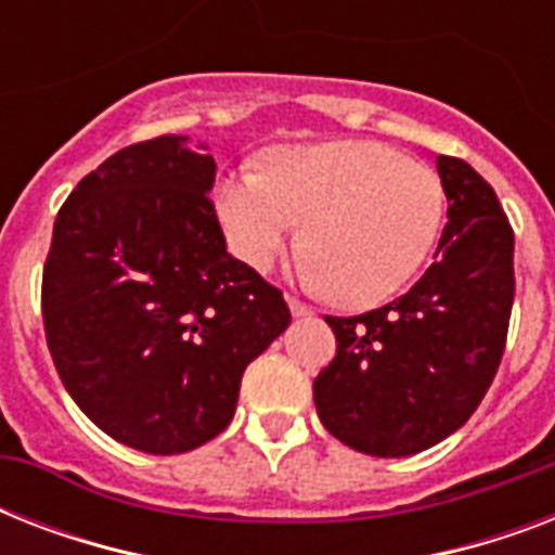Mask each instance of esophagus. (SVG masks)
I'll list each match as a JSON object with an SVG mask.
<instances>
[{
    "label": "esophagus",
    "instance_id": "obj_1",
    "mask_svg": "<svg viewBox=\"0 0 555 555\" xmlns=\"http://www.w3.org/2000/svg\"><path fill=\"white\" fill-rule=\"evenodd\" d=\"M287 305H291V313H294V317H311L313 313L311 305L302 302L299 296H287Z\"/></svg>",
    "mask_w": 555,
    "mask_h": 555
}]
</instances>
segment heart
<instances>
[{"mask_svg":"<svg viewBox=\"0 0 555 555\" xmlns=\"http://www.w3.org/2000/svg\"><path fill=\"white\" fill-rule=\"evenodd\" d=\"M447 192L429 167L386 143L334 141L273 152L259 172L216 190L233 253L268 273L305 224V276L337 305L386 302L429 259Z\"/></svg>","mask_w":555,"mask_h":555,"instance_id":"b5f03b06","label":"heart"}]
</instances>
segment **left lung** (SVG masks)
<instances>
[{
    "instance_id": "left-lung-1",
    "label": "left lung",
    "mask_w": 555,
    "mask_h": 555,
    "mask_svg": "<svg viewBox=\"0 0 555 555\" xmlns=\"http://www.w3.org/2000/svg\"><path fill=\"white\" fill-rule=\"evenodd\" d=\"M449 221L409 294L325 317L337 357L313 379L322 426L346 447L405 457L461 429L492 386L516 296L513 227L466 160L438 155Z\"/></svg>"
}]
</instances>
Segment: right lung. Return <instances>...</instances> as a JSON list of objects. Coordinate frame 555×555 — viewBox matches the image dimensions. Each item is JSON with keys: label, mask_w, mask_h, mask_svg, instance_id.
Wrapping results in <instances>:
<instances>
[{"label": "right lung", "mask_w": 555, "mask_h": 555, "mask_svg": "<svg viewBox=\"0 0 555 555\" xmlns=\"http://www.w3.org/2000/svg\"><path fill=\"white\" fill-rule=\"evenodd\" d=\"M152 138L65 198L42 268L51 360L82 414L150 455L230 426L244 369L291 325L279 287L227 253L212 155Z\"/></svg>", "instance_id": "obj_1"}]
</instances>
